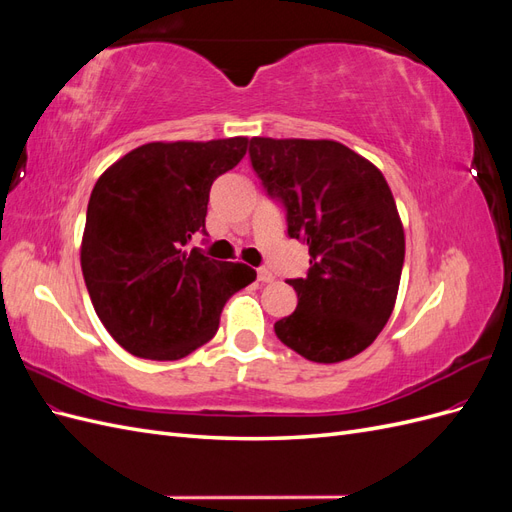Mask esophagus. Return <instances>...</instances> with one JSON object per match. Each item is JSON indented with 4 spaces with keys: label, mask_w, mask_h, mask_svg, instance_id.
I'll return each mask as SVG.
<instances>
[{
    "label": "esophagus",
    "mask_w": 512,
    "mask_h": 512,
    "mask_svg": "<svg viewBox=\"0 0 512 512\" xmlns=\"http://www.w3.org/2000/svg\"><path fill=\"white\" fill-rule=\"evenodd\" d=\"M275 280V275L269 271V269H258V282H262V284H269V282H273Z\"/></svg>",
    "instance_id": "1"
}]
</instances>
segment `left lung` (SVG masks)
Wrapping results in <instances>:
<instances>
[{"mask_svg": "<svg viewBox=\"0 0 512 512\" xmlns=\"http://www.w3.org/2000/svg\"><path fill=\"white\" fill-rule=\"evenodd\" d=\"M250 160L286 209L288 237L309 247V271L288 280L297 309L275 322L280 342L314 363L363 352L389 322L406 237L380 170L337 141L262 138Z\"/></svg>", "mask_w": 512, "mask_h": 512, "instance_id": "8db88e82", "label": "left lung"}]
</instances>
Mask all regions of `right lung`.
<instances>
[{"label": "right lung", "instance_id": "1", "mask_svg": "<svg viewBox=\"0 0 512 512\" xmlns=\"http://www.w3.org/2000/svg\"><path fill=\"white\" fill-rule=\"evenodd\" d=\"M247 138L147 143L108 166L89 196L81 269L94 309L134 356L177 361L215 335L232 294L256 271L185 245L205 232L213 181Z\"/></svg>", "mask_w": 512, "mask_h": 512}]
</instances>
